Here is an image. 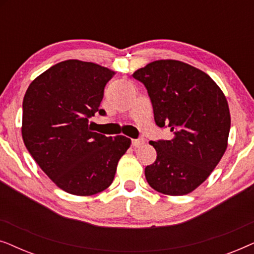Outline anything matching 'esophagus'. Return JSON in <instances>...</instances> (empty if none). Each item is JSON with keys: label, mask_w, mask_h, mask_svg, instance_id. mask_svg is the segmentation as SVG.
I'll use <instances>...</instances> for the list:
<instances>
[{"label": "esophagus", "mask_w": 254, "mask_h": 254, "mask_svg": "<svg viewBox=\"0 0 254 254\" xmlns=\"http://www.w3.org/2000/svg\"><path fill=\"white\" fill-rule=\"evenodd\" d=\"M131 144H133L134 148H140L144 144V140H143V138H137V140H133V141H131Z\"/></svg>", "instance_id": "obj_1"}]
</instances>
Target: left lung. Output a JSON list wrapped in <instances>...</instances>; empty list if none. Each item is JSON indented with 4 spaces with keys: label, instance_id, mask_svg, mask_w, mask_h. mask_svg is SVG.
<instances>
[{
    "label": "left lung",
    "instance_id": "8db88e82",
    "mask_svg": "<svg viewBox=\"0 0 254 254\" xmlns=\"http://www.w3.org/2000/svg\"><path fill=\"white\" fill-rule=\"evenodd\" d=\"M133 77L148 90L156 125H168L173 134L150 141L157 157L145 179L166 195L193 192L227 150L231 119L224 93L206 72L177 60L150 62Z\"/></svg>",
    "mask_w": 254,
    "mask_h": 254
}]
</instances>
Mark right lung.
Returning a JSON list of instances; mask_svg holds the SVG:
<instances>
[{
  "mask_svg": "<svg viewBox=\"0 0 254 254\" xmlns=\"http://www.w3.org/2000/svg\"><path fill=\"white\" fill-rule=\"evenodd\" d=\"M109 68L79 60L54 64L33 79L23 100L22 136L27 150L59 189L79 196L106 190L130 147L123 135L107 137L89 126L98 112Z\"/></svg>",
  "mask_w": 254,
  "mask_h": 254,
  "instance_id": "add662e5",
  "label": "right lung"
}]
</instances>
